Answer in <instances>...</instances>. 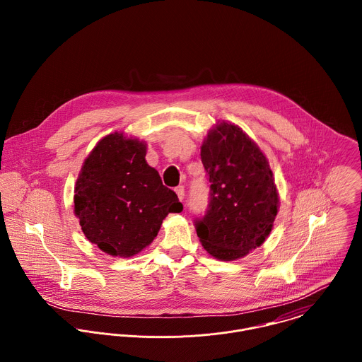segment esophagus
I'll use <instances>...</instances> for the list:
<instances>
[{
  "label": "esophagus",
  "mask_w": 362,
  "mask_h": 362,
  "mask_svg": "<svg viewBox=\"0 0 362 362\" xmlns=\"http://www.w3.org/2000/svg\"><path fill=\"white\" fill-rule=\"evenodd\" d=\"M175 194L178 195V199H180V201H182V199H184V195H185V189H184V187H177V188H175Z\"/></svg>",
  "instance_id": "34e87169"
}]
</instances>
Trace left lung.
<instances>
[{
	"instance_id": "left-lung-1",
	"label": "left lung",
	"mask_w": 362,
	"mask_h": 362,
	"mask_svg": "<svg viewBox=\"0 0 362 362\" xmlns=\"http://www.w3.org/2000/svg\"><path fill=\"white\" fill-rule=\"evenodd\" d=\"M201 158L210 191L205 214L194 221L197 234L211 257L243 258L272 231L279 204L273 173L257 144L224 121L209 132Z\"/></svg>"
}]
</instances>
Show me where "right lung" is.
<instances>
[{
	"instance_id": "right-lung-1",
	"label": "right lung",
	"mask_w": 362,
	"mask_h": 362,
	"mask_svg": "<svg viewBox=\"0 0 362 362\" xmlns=\"http://www.w3.org/2000/svg\"><path fill=\"white\" fill-rule=\"evenodd\" d=\"M146 145L122 134L103 138L85 160L75 214L86 238L112 257L129 258L155 240L164 217L182 211L146 160Z\"/></svg>"
}]
</instances>
